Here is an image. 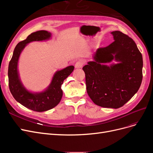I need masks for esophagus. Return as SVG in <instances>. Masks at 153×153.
<instances>
[{
  "label": "esophagus",
  "instance_id": "1",
  "mask_svg": "<svg viewBox=\"0 0 153 153\" xmlns=\"http://www.w3.org/2000/svg\"><path fill=\"white\" fill-rule=\"evenodd\" d=\"M82 65H83V62L82 61H78L75 63V68H81Z\"/></svg>",
  "mask_w": 153,
  "mask_h": 153
}]
</instances>
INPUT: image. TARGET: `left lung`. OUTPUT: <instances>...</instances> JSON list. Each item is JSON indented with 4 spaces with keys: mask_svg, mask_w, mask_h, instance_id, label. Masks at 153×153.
Instances as JSON below:
<instances>
[{
    "mask_svg": "<svg viewBox=\"0 0 153 153\" xmlns=\"http://www.w3.org/2000/svg\"><path fill=\"white\" fill-rule=\"evenodd\" d=\"M114 41L100 48L93 61L83 67L87 92L101 107H121L135 95L142 80V55L134 41L119 30L111 32ZM113 60L116 63L107 65Z\"/></svg>",
    "mask_w": 153,
    "mask_h": 153,
    "instance_id": "8db88e82",
    "label": "left lung"
}]
</instances>
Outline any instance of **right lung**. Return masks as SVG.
<instances>
[{
    "instance_id": "obj_1",
    "label": "right lung",
    "mask_w": 153,
    "mask_h": 153,
    "mask_svg": "<svg viewBox=\"0 0 153 153\" xmlns=\"http://www.w3.org/2000/svg\"><path fill=\"white\" fill-rule=\"evenodd\" d=\"M51 37V32L47 30H39L30 34L26 39L17 44L9 64L8 78L11 93L18 103L36 112L47 111L59 103L62 97L61 85L74 69L73 66H69L57 71L54 73L50 85L41 92H31L22 84L18 73V64L23 50L27 44L32 41L48 40Z\"/></svg>"
}]
</instances>
